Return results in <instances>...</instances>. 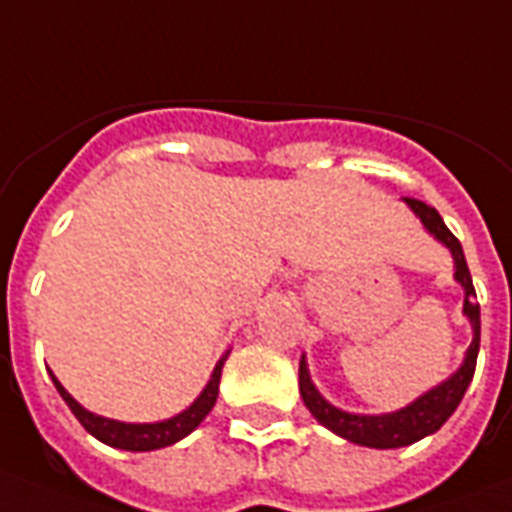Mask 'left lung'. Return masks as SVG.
<instances>
[{"mask_svg": "<svg viewBox=\"0 0 512 512\" xmlns=\"http://www.w3.org/2000/svg\"><path fill=\"white\" fill-rule=\"evenodd\" d=\"M405 202L410 205L421 223L426 226L429 234H434L444 247L452 252V260H455V278L458 284L463 286L465 302L463 313L468 315V321L473 326V342L465 352V360L458 371L452 373L447 381H442L439 386H434L431 392H426L423 397H418L415 402H410L407 407L397 410V413L386 415H357L347 413V410H339L328 400H323L321 392L315 389L313 381H310V373H307L305 357L299 360V394H302V402L307 405V410L315 415V421L323 423L326 429H331L334 434H339L342 439L352 444H360V447H373V450H397V447H407V444L418 442L423 436L434 434L444 426V421L450 418L455 410H458L460 400H463L465 389L473 381V371H476V357H479V342H481V313L479 302H476V289H473L471 270L465 263L463 247L455 239L450 228L444 226L442 215L436 213L434 207L421 202V199L405 197Z\"/></svg>", "mask_w": 512, "mask_h": 512, "instance_id": "1", "label": "left lung"}]
</instances>
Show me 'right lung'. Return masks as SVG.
I'll return each instance as SVG.
<instances>
[{
	"label": "right lung",
	"mask_w": 512,
	"mask_h": 512,
	"mask_svg": "<svg viewBox=\"0 0 512 512\" xmlns=\"http://www.w3.org/2000/svg\"><path fill=\"white\" fill-rule=\"evenodd\" d=\"M228 352L218 360L215 365L213 376L207 381V386L202 389L197 400L191 402L186 407L184 413L173 415L168 421L160 423H120V421H110V418H102V415L89 413L86 407L78 405L68 392H65V386L54 378L52 381L57 386V392L68 407L73 410L81 426L89 431L91 436H97L99 442L110 444V447H118V450H128V452H149V450H160V447H170V444L181 442L184 436H189L191 431L197 429L199 423L205 421V415L213 410L215 400H218V386H220V371H223V363H226Z\"/></svg>",
	"instance_id": "right-lung-1"
}]
</instances>
